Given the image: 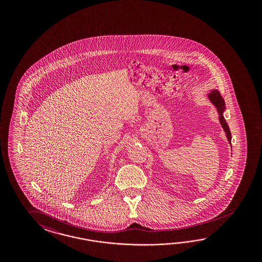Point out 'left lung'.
Wrapping results in <instances>:
<instances>
[{"instance_id":"obj_1","label":"left lung","mask_w":262,"mask_h":262,"mask_svg":"<svg viewBox=\"0 0 262 262\" xmlns=\"http://www.w3.org/2000/svg\"><path fill=\"white\" fill-rule=\"evenodd\" d=\"M208 99L210 100V102L213 103L215 105V107L217 108V111H218V113H219L220 123H221L222 127L224 128L225 133H226L228 141H229L230 144H231V143H230L231 142V134H230V127L228 126L226 120L224 118V115H223L224 111L226 110V103H225V101H224L222 96H221L220 92H219L218 90L214 89V90H212V91L208 94Z\"/></svg>"}]
</instances>
